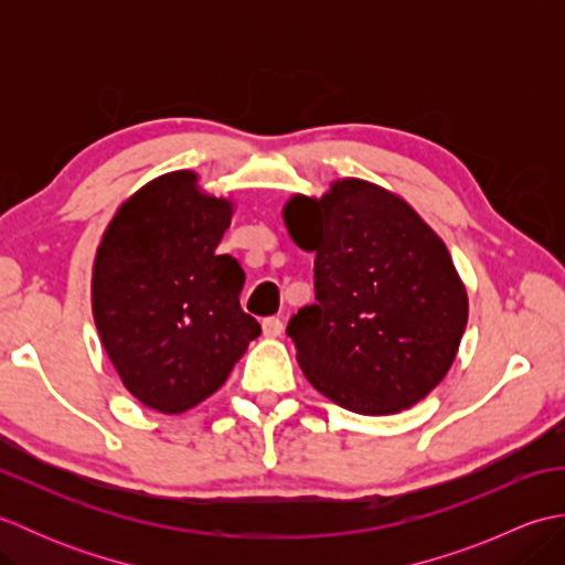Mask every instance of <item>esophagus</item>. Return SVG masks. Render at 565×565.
Wrapping results in <instances>:
<instances>
[{"mask_svg":"<svg viewBox=\"0 0 565 565\" xmlns=\"http://www.w3.org/2000/svg\"><path fill=\"white\" fill-rule=\"evenodd\" d=\"M262 332H264V338H279V334L284 332V322L279 318H264Z\"/></svg>","mask_w":565,"mask_h":565,"instance_id":"1","label":"esophagus"}]
</instances>
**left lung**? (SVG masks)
<instances>
[{"label":"left lung","instance_id":"obj_1","mask_svg":"<svg viewBox=\"0 0 565 565\" xmlns=\"http://www.w3.org/2000/svg\"><path fill=\"white\" fill-rule=\"evenodd\" d=\"M284 221L316 252V303L286 334L306 379L347 411L393 415L447 376L468 320L447 245L391 191L362 179L294 196Z\"/></svg>","mask_w":565,"mask_h":565}]
</instances>
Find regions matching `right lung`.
Wrapping results in <instances>:
<instances>
[{
  "label": "right lung",
  "mask_w": 565,
  "mask_h": 565,
  "mask_svg": "<svg viewBox=\"0 0 565 565\" xmlns=\"http://www.w3.org/2000/svg\"><path fill=\"white\" fill-rule=\"evenodd\" d=\"M170 172L130 196L106 227L92 271V313L130 395L177 415L218 391L259 322L239 308L245 271L215 255L233 203Z\"/></svg>",
  "instance_id": "add662e5"
}]
</instances>
